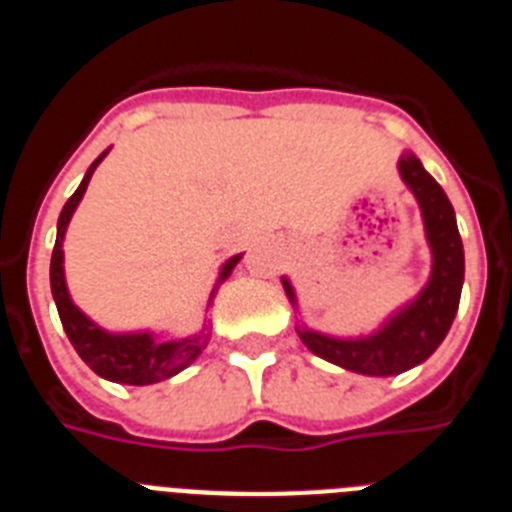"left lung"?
Masks as SVG:
<instances>
[{
	"label": "left lung",
	"mask_w": 512,
	"mask_h": 512,
	"mask_svg": "<svg viewBox=\"0 0 512 512\" xmlns=\"http://www.w3.org/2000/svg\"><path fill=\"white\" fill-rule=\"evenodd\" d=\"M399 173L422 209L432 251V272L425 290L393 313L375 334L360 339H336L298 326L300 339L313 355L360 375H399L425 362L451 329L464 287V243L448 196L412 152L401 155ZM282 285L290 303L298 305L290 279L282 277Z\"/></svg>",
	"instance_id": "8db88e82"
}]
</instances>
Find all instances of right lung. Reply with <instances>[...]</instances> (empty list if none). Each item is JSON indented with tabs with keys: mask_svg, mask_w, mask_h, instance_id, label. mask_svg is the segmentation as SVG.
Here are the masks:
<instances>
[{
	"mask_svg": "<svg viewBox=\"0 0 512 512\" xmlns=\"http://www.w3.org/2000/svg\"><path fill=\"white\" fill-rule=\"evenodd\" d=\"M106 155L108 150L87 168L82 183L77 186V191L69 196V202L64 204V209H61L59 214L54 253H51V295H54L56 300L61 326H64L69 342L77 349V355L85 360L87 368L93 370V373H98L100 378H106V381L124 383V386H150V383L168 381V378L181 373L183 368H189L191 362L202 355L204 347H207L209 342V326L204 323L199 334L186 336V339L157 342L150 331L111 334V331L100 329L98 323L90 321V318L72 303L67 290V279H64V248H61V243H64V233H67V225L69 220H72L74 209H77V204H80L82 196H85L87 183H90L95 168H98L100 160ZM240 259H243V253H238V256H233V259H227L225 264H222L217 285H214L212 295H209V305H212L217 287L233 274L235 264H238Z\"/></svg>",
	"mask_w": 512,
	"mask_h": 512,
	"instance_id": "add662e5",
	"label": "right lung"
}]
</instances>
